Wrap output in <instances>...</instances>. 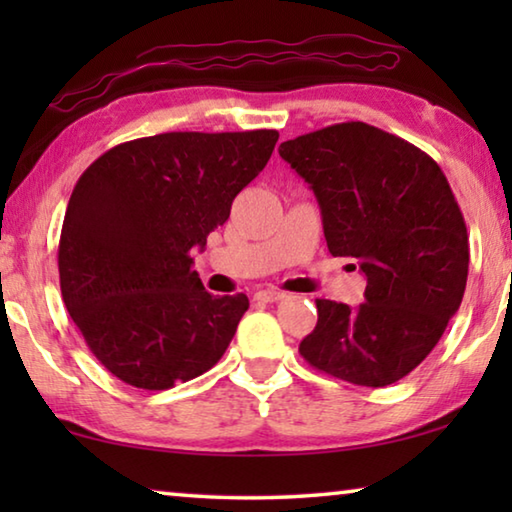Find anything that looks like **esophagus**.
I'll return each instance as SVG.
<instances>
[{"mask_svg":"<svg viewBox=\"0 0 512 512\" xmlns=\"http://www.w3.org/2000/svg\"><path fill=\"white\" fill-rule=\"evenodd\" d=\"M284 298H287V293L273 291V289H259L255 293V300H259V302H277V300H284Z\"/></svg>","mask_w":512,"mask_h":512,"instance_id":"esophagus-1","label":"esophagus"}]
</instances>
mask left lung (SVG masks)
<instances>
[{
	"instance_id": "left-lung-1",
	"label": "left lung",
	"mask_w": 512,
	"mask_h": 512,
	"mask_svg": "<svg viewBox=\"0 0 512 512\" xmlns=\"http://www.w3.org/2000/svg\"><path fill=\"white\" fill-rule=\"evenodd\" d=\"M318 198L327 248L357 259L366 300H316L300 343L309 366L357 386H388L427 359L461 307L470 244L438 162L363 121L280 144Z\"/></svg>"
}]
</instances>
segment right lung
Masks as SVG:
<instances>
[{
  "label": "right lung",
  "mask_w": 512,
  "mask_h": 512,
  "mask_svg": "<svg viewBox=\"0 0 512 512\" xmlns=\"http://www.w3.org/2000/svg\"><path fill=\"white\" fill-rule=\"evenodd\" d=\"M280 133H162L112 146L67 203L60 291L90 352L128 386L167 391L223 357L244 293L212 296L196 248L266 167Z\"/></svg>",
  "instance_id": "1"
}]
</instances>
